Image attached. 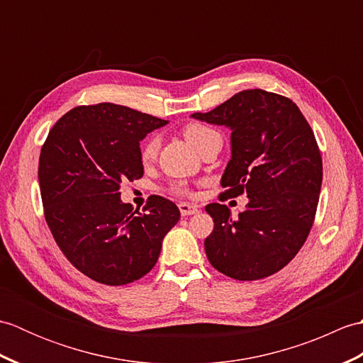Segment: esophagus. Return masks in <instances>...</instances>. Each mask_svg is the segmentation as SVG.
<instances>
[{
  "instance_id": "34e87169",
  "label": "esophagus",
  "mask_w": 363,
  "mask_h": 363,
  "mask_svg": "<svg viewBox=\"0 0 363 363\" xmlns=\"http://www.w3.org/2000/svg\"><path fill=\"white\" fill-rule=\"evenodd\" d=\"M179 211L182 217H187V215H194L198 212V207L194 204H189V203H181L179 204Z\"/></svg>"
}]
</instances>
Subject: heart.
<instances>
[{
	"instance_id": "b5f03b06",
	"label": "heart",
	"mask_w": 363,
	"mask_h": 363,
	"mask_svg": "<svg viewBox=\"0 0 363 363\" xmlns=\"http://www.w3.org/2000/svg\"><path fill=\"white\" fill-rule=\"evenodd\" d=\"M182 130H184V135H186L187 140L194 145L196 150L201 148V146H204L207 142L215 140V138H221L218 130H215L212 126L204 125V123H198V121L189 123V125L184 126ZM159 150H160V137L156 134L150 135L143 142L142 148H140V160L145 165L152 164V162L157 159ZM169 191L174 195H179V196H194L195 195L191 187L184 181L173 182L172 186H169Z\"/></svg>"
}]
</instances>
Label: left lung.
<instances>
[{
  "label": "left lung",
  "instance_id": "obj_1",
  "mask_svg": "<svg viewBox=\"0 0 363 363\" xmlns=\"http://www.w3.org/2000/svg\"><path fill=\"white\" fill-rule=\"evenodd\" d=\"M191 117L233 129L220 198H250L235 218L226 204L206 206L213 218L207 259L237 281L277 273L304 245L317 213L323 160L311 125L290 98L260 89Z\"/></svg>",
  "mask_w": 363,
  "mask_h": 363
}]
</instances>
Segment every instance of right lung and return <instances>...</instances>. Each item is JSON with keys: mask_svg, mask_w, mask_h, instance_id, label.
<instances>
[{"mask_svg": "<svg viewBox=\"0 0 363 363\" xmlns=\"http://www.w3.org/2000/svg\"><path fill=\"white\" fill-rule=\"evenodd\" d=\"M167 125L113 103L78 106L50 130L38 159L46 225L64 256L90 279L125 285L151 272L162 240L181 218L152 195L143 213L121 203L123 182L140 179V140Z\"/></svg>", "mask_w": 363, "mask_h": 363, "instance_id": "1", "label": "right lung"}]
</instances>
